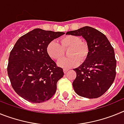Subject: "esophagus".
<instances>
[{
	"mask_svg": "<svg viewBox=\"0 0 124 124\" xmlns=\"http://www.w3.org/2000/svg\"><path fill=\"white\" fill-rule=\"evenodd\" d=\"M68 71V69H63V71H64V74H66V73H67Z\"/></svg>",
	"mask_w": 124,
	"mask_h": 124,
	"instance_id": "1",
	"label": "esophagus"
}]
</instances>
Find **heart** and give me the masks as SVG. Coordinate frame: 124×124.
Here are the masks:
<instances>
[{
	"instance_id": "1",
	"label": "heart",
	"mask_w": 124,
	"mask_h": 124,
	"mask_svg": "<svg viewBox=\"0 0 124 124\" xmlns=\"http://www.w3.org/2000/svg\"><path fill=\"white\" fill-rule=\"evenodd\" d=\"M68 51V58L60 60L58 64L64 69L74 68L79 63L86 61L89 53V45L86 41H81L78 36L69 35L60 40V43L52 41L48 43L46 51L53 60H58L63 56L64 51Z\"/></svg>"
}]
</instances>
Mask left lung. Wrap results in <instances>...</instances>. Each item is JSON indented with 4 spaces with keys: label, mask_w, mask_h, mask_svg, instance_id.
Instances as JSON below:
<instances>
[{
    "label": "left lung",
    "mask_w": 124,
    "mask_h": 124,
    "mask_svg": "<svg viewBox=\"0 0 124 124\" xmlns=\"http://www.w3.org/2000/svg\"><path fill=\"white\" fill-rule=\"evenodd\" d=\"M66 34L82 36L89 48L86 61L74 69L76 73L73 83L74 91L89 99L100 97L109 89L116 78L117 61L114 48L104 34L93 27L86 26Z\"/></svg>",
    "instance_id": "obj_1"
}]
</instances>
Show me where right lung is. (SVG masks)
<instances>
[{"instance_id":"1","label":"right lung","mask_w":124,"mask_h":124,"mask_svg":"<svg viewBox=\"0 0 124 124\" xmlns=\"http://www.w3.org/2000/svg\"><path fill=\"white\" fill-rule=\"evenodd\" d=\"M64 33L36 28L22 36L11 50L8 76L14 91L25 100L43 102L55 94L64 73L49 56L46 47Z\"/></svg>"}]
</instances>
